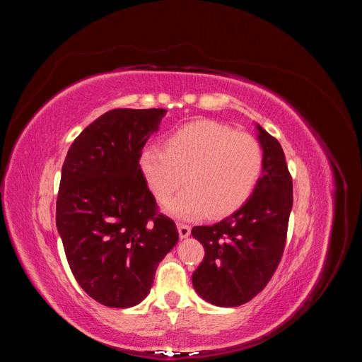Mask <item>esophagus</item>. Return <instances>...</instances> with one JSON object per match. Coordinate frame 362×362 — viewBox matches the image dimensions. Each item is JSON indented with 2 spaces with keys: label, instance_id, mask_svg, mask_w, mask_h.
Instances as JSON below:
<instances>
[{
  "label": "esophagus",
  "instance_id": "obj_1",
  "mask_svg": "<svg viewBox=\"0 0 362 362\" xmlns=\"http://www.w3.org/2000/svg\"><path fill=\"white\" fill-rule=\"evenodd\" d=\"M192 233V228L189 225H184V223H178V234L180 238H187Z\"/></svg>",
  "mask_w": 362,
  "mask_h": 362
}]
</instances>
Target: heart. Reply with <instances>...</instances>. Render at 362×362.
Wrapping results in <instances>:
<instances>
[{"label": "heart", "instance_id": "obj_1", "mask_svg": "<svg viewBox=\"0 0 362 362\" xmlns=\"http://www.w3.org/2000/svg\"><path fill=\"white\" fill-rule=\"evenodd\" d=\"M264 166L259 141L214 120H194L175 129L164 149L146 146L139 168L149 190L168 201L182 182L187 189L163 210L182 221L233 213L254 192Z\"/></svg>", "mask_w": 362, "mask_h": 362}]
</instances>
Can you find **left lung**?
<instances>
[{"label": "left lung", "mask_w": 362, "mask_h": 362, "mask_svg": "<svg viewBox=\"0 0 362 362\" xmlns=\"http://www.w3.org/2000/svg\"><path fill=\"white\" fill-rule=\"evenodd\" d=\"M255 129L264 166L254 192L223 221L192 229L205 247L193 287L204 300L223 308L249 302L267 286L286 246L293 206V181L279 141L259 124Z\"/></svg>", "instance_id": "left-lung-1"}]
</instances>
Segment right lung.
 <instances>
[{"label": "right lung", "mask_w": 362, "mask_h": 362, "mask_svg": "<svg viewBox=\"0 0 362 362\" xmlns=\"http://www.w3.org/2000/svg\"><path fill=\"white\" fill-rule=\"evenodd\" d=\"M164 108H116L86 127L62 168L56 223L69 267L92 299L129 308L151 291L160 261L178 243L158 214L139 157Z\"/></svg>", "instance_id": "add662e5"}]
</instances>
